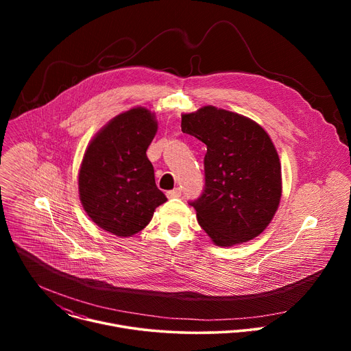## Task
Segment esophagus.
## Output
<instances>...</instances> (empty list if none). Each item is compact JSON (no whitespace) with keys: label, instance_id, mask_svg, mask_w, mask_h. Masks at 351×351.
<instances>
[{"label":"esophagus","instance_id":"esophagus-1","mask_svg":"<svg viewBox=\"0 0 351 351\" xmlns=\"http://www.w3.org/2000/svg\"><path fill=\"white\" fill-rule=\"evenodd\" d=\"M182 195V190L179 189V187H176V189H173V190H169V191H167V197H169V198H173V197H180Z\"/></svg>","mask_w":351,"mask_h":351}]
</instances>
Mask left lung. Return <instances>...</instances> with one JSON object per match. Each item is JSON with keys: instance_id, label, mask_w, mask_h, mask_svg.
Returning a JSON list of instances; mask_svg holds the SVG:
<instances>
[{"instance_id": "obj_1", "label": "left lung", "mask_w": 351, "mask_h": 351, "mask_svg": "<svg viewBox=\"0 0 351 351\" xmlns=\"http://www.w3.org/2000/svg\"><path fill=\"white\" fill-rule=\"evenodd\" d=\"M182 132L207 145L206 186L190 202L217 245L257 237L272 221L282 195V172L268 133L243 115L213 106L182 115Z\"/></svg>"}]
</instances>
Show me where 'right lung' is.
Listing matches in <instances>:
<instances>
[{
    "instance_id": "obj_1",
    "label": "right lung",
    "mask_w": 351,
    "mask_h": 351,
    "mask_svg": "<svg viewBox=\"0 0 351 351\" xmlns=\"http://www.w3.org/2000/svg\"><path fill=\"white\" fill-rule=\"evenodd\" d=\"M157 129L154 114L132 108L99 130L84 153L79 172L82 206L97 226L115 236L138 233L167 202L145 154Z\"/></svg>"
}]
</instances>
